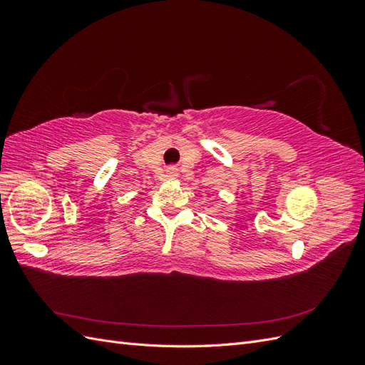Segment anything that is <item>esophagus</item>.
<instances>
[{
	"label": "esophagus",
	"instance_id": "34e87169",
	"mask_svg": "<svg viewBox=\"0 0 365 365\" xmlns=\"http://www.w3.org/2000/svg\"><path fill=\"white\" fill-rule=\"evenodd\" d=\"M172 173H173V172H172Z\"/></svg>",
	"mask_w": 365,
	"mask_h": 365
}]
</instances>
